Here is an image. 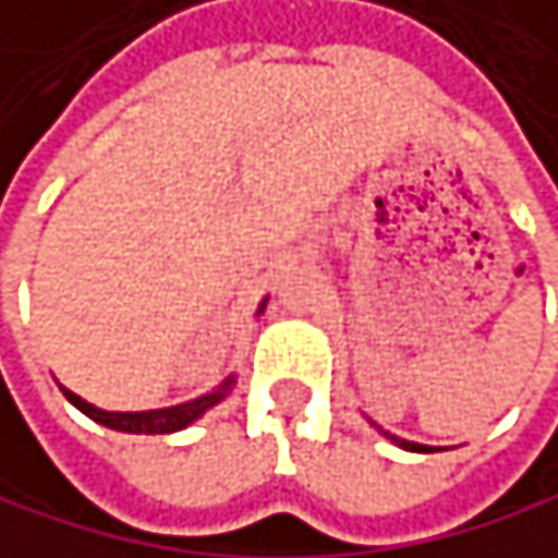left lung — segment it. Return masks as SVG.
<instances>
[{
  "label": "left lung",
  "instance_id": "1",
  "mask_svg": "<svg viewBox=\"0 0 558 558\" xmlns=\"http://www.w3.org/2000/svg\"><path fill=\"white\" fill-rule=\"evenodd\" d=\"M383 432V428H379ZM392 445H399V448H405V451H422V454H428V451H435V448H428V445H415V441H405V438H396V435H389V432H383Z\"/></svg>",
  "mask_w": 558,
  "mask_h": 558
}]
</instances>
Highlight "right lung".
Masks as SVG:
<instances>
[{"label":"right lung","mask_w":558,"mask_h":558,"mask_svg":"<svg viewBox=\"0 0 558 558\" xmlns=\"http://www.w3.org/2000/svg\"><path fill=\"white\" fill-rule=\"evenodd\" d=\"M264 304H267V301H260L257 314H264ZM231 386H234V376H228L221 386H215L211 392H205V396H198V399H192V402L169 405V409H149V412H104V409L84 402L81 396H74V392L64 389V386H61V392H64V399H68L77 412H84L87 418H94L97 425H107V428H113V432H126V435H172V432H182L185 425H192L195 418H202L211 405H218V402L231 392Z\"/></svg>","instance_id":"obj_1"}]
</instances>
